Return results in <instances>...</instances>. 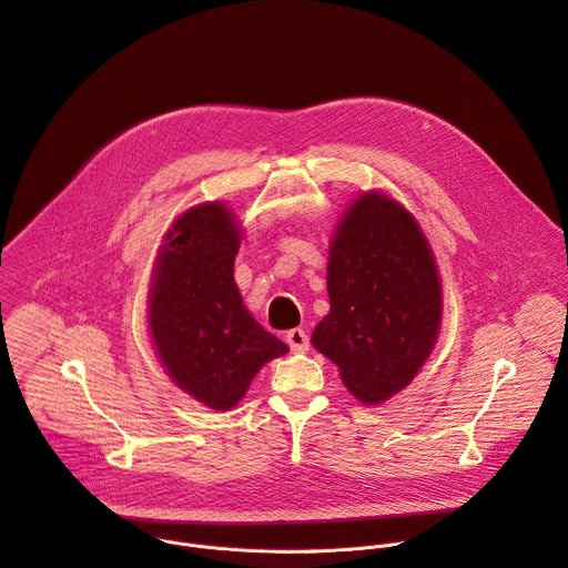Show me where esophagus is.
<instances>
[{
  "label": "esophagus",
  "instance_id": "esophagus-1",
  "mask_svg": "<svg viewBox=\"0 0 568 568\" xmlns=\"http://www.w3.org/2000/svg\"><path fill=\"white\" fill-rule=\"evenodd\" d=\"M285 339H287V344H290V348H292L294 353H303V351L310 348V337H307V333L301 331V328L287 331Z\"/></svg>",
  "mask_w": 568,
  "mask_h": 568
}]
</instances>
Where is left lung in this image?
I'll return each instance as SVG.
<instances>
[{
	"label": "left lung",
	"instance_id": "left-lung-1",
	"mask_svg": "<svg viewBox=\"0 0 568 568\" xmlns=\"http://www.w3.org/2000/svg\"><path fill=\"white\" fill-rule=\"evenodd\" d=\"M331 312L312 346L339 366L346 388L379 404L409 386L436 346L440 276L416 217L379 191L342 215L328 252Z\"/></svg>",
	"mask_w": 568,
	"mask_h": 568
}]
</instances>
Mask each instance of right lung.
Here are the masks:
<instances>
[{"mask_svg": "<svg viewBox=\"0 0 568 568\" xmlns=\"http://www.w3.org/2000/svg\"><path fill=\"white\" fill-rule=\"evenodd\" d=\"M240 224L222 202L191 206L166 233L148 294L161 366L191 397L229 412L256 373L287 353L242 303L233 281Z\"/></svg>", "mask_w": 568, "mask_h": 568, "instance_id": "right-lung-1", "label": "right lung"}]
</instances>
